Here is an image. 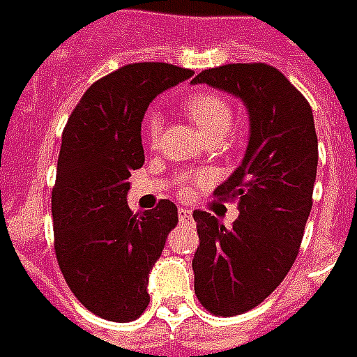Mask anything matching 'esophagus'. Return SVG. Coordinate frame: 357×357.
I'll use <instances>...</instances> for the list:
<instances>
[{
	"mask_svg": "<svg viewBox=\"0 0 357 357\" xmlns=\"http://www.w3.org/2000/svg\"><path fill=\"white\" fill-rule=\"evenodd\" d=\"M178 219H181V223H184V225L194 223V219H192V211L190 209H184V207H181V209H178Z\"/></svg>",
	"mask_w": 357,
	"mask_h": 357,
	"instance_id": "esophagus-1",
	"label": "esophagus"
}]
</instances>
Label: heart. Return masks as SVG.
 I'll return each instance as SVG.
<instances>
[{"mask_svg":"<svg viewBox=\"0 0 357 357\" xmlns=\"http://www.w3.org/2000/svg\"><path fill=\"white\" fill-rule=\"evenodd\" d=\"M184 109L190 115V119L198 125L202 134L207 140H221L229 134L234 125V109L223 96L215 92H194L186 98ZM144 138L148 144H155L161 134V115L158 111H148L142 123ZM206 183V176H192L183 174L178 183V192L186 194L190 186Z\"/></svg>","mask_w":357,"mask_h":357,"instance_id":"obj_1","label":"heart"}]
</instances>
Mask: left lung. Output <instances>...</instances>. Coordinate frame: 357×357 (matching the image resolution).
<instances>
[{"label":"left lung","instance_id":"obj_1","mask_svg":"<svg viewBox=\"0 0 357 357\" xmlns=\"http://www.w3.org/2000/svg\"><path fill=\"white\" fill-rule=\"evenodd\" d=\"M192 82L238 96L250 113L246 155L213 192L238 206V219L227 229L207 211L192 213L194 292L209 313L232 317L261 304L296 261L313 204L317 134L307 100L267 63L221 65Z\"/></svg>","mask_w":357,"mask_h":357}]
</instances>
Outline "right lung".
<instances>
[{
  "label": "right lung",
  "instance_id": "add662e5",
  "mask_svg": "<svg viewBox=\"0 0 357 357\" xmlns=\"http://www.w3.org/2000/svg\"><path fill=\"white\" fill-rule=\"evenodd\" d=\"M192 75L169 63L125 65L86 90L63 128L53 248L73 294L102 319L128 323L150 304L148 275L178 215L169 199L132 213L128 176L144 165L140 126L150 102Z\"/></svg>",
  "mask_w": 357,
  "mask_h": 357
}]
</instances>
